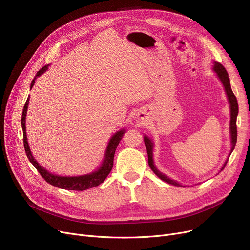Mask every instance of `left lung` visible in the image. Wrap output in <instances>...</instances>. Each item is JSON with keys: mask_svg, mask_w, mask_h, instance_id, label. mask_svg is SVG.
I'll return each mask as SVG.
<instances>
[{"mask_svg": "<svg viewBox=\"0 0 250 250\" xmlns=\"http://www.w3.org/2000/svg\"><path fill=\"white\" fill-rule=\"evenodd\" d=\"M214 71L217 73L219 79L221 80V82L223 83L225 87V91L227 93L229 102H230V108H231V121H230V132H231V143H232V149L231 152L234 150L235 145H236V142H237V126H236V120H237V114H238V102L237 99H236V96L234 95L233 91L231 89V85H230V79L228 76V73L226 71V69L223 67V65L217 62H215L214 64ZM144 141H145V146L147 148V153H148V163L150 168L152 169V171L158 176L160 179H162L165 182L170 183V185H173L175 187H182L181 185H179L178 182L170 179L169 177H167L166 175L162 174L160 171L156 169L154 162H153V144L152 142L149 140L148 137H144ZM229 159V158H228ZM228 160L225 162V164L223 165L222 169L223 170L225 168L226 164H227Z\"/></svg>", "mask_w": 250, "mask_h": 250, "instance_id": "obj_1", "label": "left lung"}]
</instances>
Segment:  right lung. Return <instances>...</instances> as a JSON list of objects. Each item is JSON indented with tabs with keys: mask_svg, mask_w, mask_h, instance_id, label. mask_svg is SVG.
<instances>
[{
	"mask_svg": "<svg viewBox=\"0 0 250 250\" xmlns=\"http://www.w3.org/2000/svg\"><path fill=\"white\" fill-rule=\"evenodd\" d=\"M46 69H47V65H44V67H42L36 73L34 79L31 82V86H30L31 88L35 82L36 77L41 76L43 72L46 71ZM28 102H29V97L25 102L23 112H22V118H21V125H22V128H23L24 149H25L26 155H27V158L33 164V166L37 169V171L42 176V178L51 186H54L59 188H62V189H68V190H81L82 191V190H86L91 188L97 187L100 185V183H102L105 180V178L107 177V175L110 173L111 169L113 167L114 153H115L116 147L118 146V144H120L121 140L123 139V136L125 134V129H122V130H120V132H117L110 139V141L108 143L107 150H106V154H105V159H104L101 167L97 170V171L91 173V174L84 175V176H76V177L58 176V175L49 173L47 170H45L44 168H42L41 165H39L36 162V160L33 158V156L30 152L28 142H27V137H26V127H25V120H26L25 117H26V112H27Z\"/></svg>",
	"mask_w": 250,
	"mask_h": 250,
	"instance_id": "right-lung-1",
	"label": "right lung"
}]
</instances>
